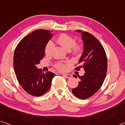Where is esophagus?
<instances>
[{"instance_id":"34e87169","label":"esophagus","mask_w":125,"mask_h":125,"mask_svg":"<svg viewBox=\"0 0 125 125\" xmlns=\"http://www.w3.org/2000/svg\"><path fill=\"white\" fill-rule=\"evenodd\" d=\"M63 76H65L66 78H68L72 77V75L70 74H63Z\"/></svg>"}]
</instances>
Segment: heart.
Wrapping results in <instances>:
<instances>
[{
	"instance_id": "heart-1",
	"label": "heart",
	"mask_w": 125,
	"mask_h": 125,
	"mask_svg": "<svg viewBox=\"0 0 125 125\" xmlns=\"http://www.w3.org/2000/svg\"><path fill=\"white\" fill-rule=\"evenodd\" d=\"M56 42L59 44L65 49L66 51H69L73 47V51L74 52H78L79 51V47L77 45H75L76 42H75L74 39L72 37L69 36L66 34H61L56 39ZM53 44L52 42H48L45 47V52L47 54L51 53L52 49L53 48ZM66 63L62 62H58L56 64V68L58 70L61 71H64L66 69Z\"/></svg>"
}]
</instances>
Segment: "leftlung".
<instances>
[{"label": "left lung", "instance_id": "left-lung-1", "mask_svg": "<svg viewBox=\"0 0 125 125\" xmlns=\"http://www.w3.org/2000/svg\"><path fill=\"white\" fill-rule=\"evenodd\" d=\"M81 33L83 50L78 64L81 65L76 70L83 68L85 73L80 79L78 85L72 90V93L80 99H86L94 94L102 86L107 72V58L104 47L93 35L82 30H76ZM74 78L77 77L73 75Z\"/></svg>", "mask_w": 125, "mask_h": 125}]
</instances>
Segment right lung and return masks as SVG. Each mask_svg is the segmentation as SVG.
I'll return each instance as SVG.
<instances>
[{
    "mask_svg": "<svg viewBox=\"0 0 125 125\" xmlns=\"http://www.w3.org/2000/svg\"><path fill=\"white\" fill-rule=\"evenodd\" d=\"M51 31L37 30L24 37L17 45L13 56V68L17 80L27 93L41 96L48 91L55 74L42 73L36 65L45 55V47L52 37Z\"/></svg>",
    "mask_w": 125,
    "mask_h": 125,
    "instance_id": "1",
    "label": "right lung"
}]
</instances>
